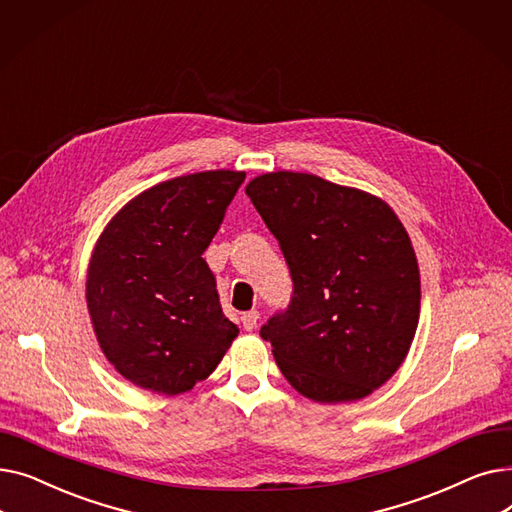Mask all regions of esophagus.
<instances>
[{
  "mask_svg": "<svg viewBox=\"0 0 512 512\" xmlns=\"http://www.w3.org/2000/svg\"><path fill=\"white\" fill-rule=\"evenodd\" d=\"M257 319H259V311H247L240 315V324H242V328L251 332L257 326Z\"/></svg>",
  "mask_w": 512,
  "mask_h": 512,
  "instance_id": "1",
  "label": "esophagus"
}]
</instances>
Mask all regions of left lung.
I'll use <instances>...</instances> for the list:
<instances>
[{
	"label": "left lung",
	"instance_id": "1",
	"mask_svg": "<svg viewBox=\"0 0 512 512\" xmlns=\"http://www.w3.org/2000/svg\"><path fill=\"white\" fill-rule=\"evenodd\" d=\"M245 193L292 278L288 307L259 332L284 378L315 402L365 398L417 330L421 282L405 226L382 199L313 174H263Z\"/></svg>",
	"mask_w": 512,
	"mask_h": 512
}]
</instances>
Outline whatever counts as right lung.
I'll list each match as a JSON object with an SVG mask.
<instances>
[{"label":"right lung","mask_w":512,"mask_h":512,"mask_svg":"<svg viewBox=\"0 0 512 512\" xmlns=\"http://www.w3.org/2000/svg\"><path fill=\"white\" fill-rule=\"evenodd\" d=\"M245 172L172 178L124 205L99 236L87 307L97 342L126 380L180 394L218 367L238 336L201 257Z\"/></svg>","instance_id":"right-lung-1"}]
</instances>
